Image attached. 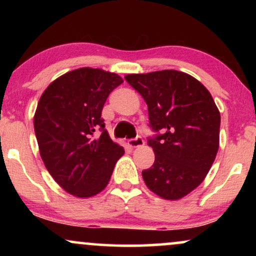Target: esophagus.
Returning <instances> with one entry per match:
<instances>
[{"label": "esophagus", "mask_w": 256, "mask_h": 256, "mask_svg": "<svg viewBox=\"0 0 256 256\" xmlns=\"http://www.w3.org/2000/svg\"><path fill=\"white\" fill-rule=\"evenodd\" d=\"M128 143L131 148H138V146H144V140H143V138L140 136H137L136 138H131V140H128Z\"/></svg>", "instance_id": "1"}]
</instances>
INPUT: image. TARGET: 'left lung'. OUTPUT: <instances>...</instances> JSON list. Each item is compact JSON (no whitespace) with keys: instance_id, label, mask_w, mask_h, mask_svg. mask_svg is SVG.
Returning <instances> with one entry per match:
<instances>
[{"instance_id":"left-lung-1","label":"left lung","mask_w":256,"mask_h":256,"mask_svg":"<svg viewBox=\"0 0 256 256\" xmlns=\"http://www.w3.org/2000/svg\"><path fill=\"white\" fill-rule=\"evenodd\" d=\"M148 106L155 138L148 146L154 165L142 172L148 189L165 200H179L204 182L219 149L220 113L198 79L176 70L125 76Z\"/></svg>"}]
</instances>
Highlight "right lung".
Segmentation results:
<instances>
[{"instance_id": "1", "label": "right lung", "mask_w": 256, "mask_h": 256, "mask_svg": "<svg viewBox=\"0 0 256 256\" xmlns=\"http://www.w3.org/2000/svg\"><path fill=\"white\" fill-rule=\"evenodd\" d=\"M122 82L116 73L83 67L52 82L38 101L34 126L40 158L54 180L76 198L101 192L124 155L101 118L108 95Z\"/></svg>"}]
</instances>
